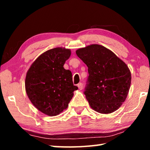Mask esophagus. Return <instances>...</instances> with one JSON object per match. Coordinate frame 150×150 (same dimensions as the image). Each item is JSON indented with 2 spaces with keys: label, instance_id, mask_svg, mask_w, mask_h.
<instances>
[{
  "label": "esophagus",
  "instance_id": "esophagus-1",
  "mask_svg": "<svg viewBox=\"0 0 150 150\" xmlns=\"http://www.w3.org/2000/svg\"><path fill=\"white\" fill-rule=\"evenodd\" d=\"M77 87L79 88V89L80 90H82L83 89V84L82 83H79V84L77 85Z\"/></svg>",
  "mask_w": 150,
  "mask_h": 150
}]
</instances>
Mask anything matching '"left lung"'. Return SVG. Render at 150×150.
Returning <instances> with one entry per match:
<instances>
[{
  "label": "left lung",
  "instance_id": "obj_1",
  "mask_svg": "<svg viewBox=\"0 0 150 150\" xmlns=\"http://www.w3.org/2000/svg\"><path fill=\"white\" fill-rule=\"evenodd\" d=\"M88 67L85 95L94 110L110 114L120 107L130 90L131 73L125 63L111 50L92 44L76 51Z\"/></svg>",
  "mask_w": 150,
  "mask_h": 150
}]
</instances>
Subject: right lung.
<instances>
[{
  "label": "right lung",
  "instance_id": "obj_1",
  "mask_svg": "<svg viewBox=\"0 0 150 150\" xmlns=\"http://www.w3.org/2000/svg\"><path fill=\"white\" fill-rule=\"evenodd\" d=\"M71 50L55 47L43 53L27 71L25 88L30 100L47 116L59 115L65 110L78 89L73 85L72 73L63 67Z\"/></svg>",
  "mask_w": 150,
  "mask_h": 150
}]
</instances>
